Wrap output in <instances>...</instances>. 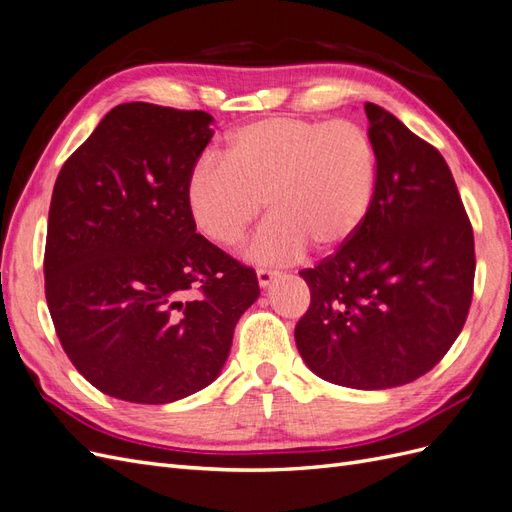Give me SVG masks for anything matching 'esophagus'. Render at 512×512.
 Masks as SVG:
<instances>
[{
	"label": "esophagus",
	"mask_w": 512,
	"mask_h": 512,
	"mask_svg": "<svg viewBox=\"0 0 512 512\" xmlns=\"http://www.w3.org/2000/svg\"><path fill=\"white\" fill-rule=\"evenodd\" d=\"M280 275V271H273V269H258L256 271V277H258V284H260V288H267L271 282H273V277H277Z\"/></svg>",
	"instance_id": "34e87169"
}]
</instances>
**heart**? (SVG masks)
<instances>
[{
  "instance_id": "obj_1",
  "label": "heart",
  "mask_w": 512,
  "mask_h": 512,
  "mask_svg": "<svg viewBox=\"0 0 512 512\" xmlns=\"http://www.w3.org/2000/svg\"><path fill=\"white\" fill-rule=\"evenodd\" d=\"M378 149L352 119L269 117L247 123L226 141L224 162L200 160L185 183L198 232L235 247L267 207L269 222L247 247L258 262H290L346 247L374 207Z\"/></svg>"
}]
</instances>
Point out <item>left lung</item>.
<instances>
[{"label": "left lung", "mask_w": 512, "mask_h": 512, "mask_svg": "<svg viewBox=\"0 0 512 512\" xmlns=\"http://www.w3.org/2000/svg\"><path fill=\"white\" fill-rule=\"evenodd\" d=\"M378 190L363 228L299 275L312 301L294 327L307 367L350 389H391L427 374L466 324L474 232L440 151L365 104Z\"/></svg>", "instance_id": "left-lung-1"}]
</instances>
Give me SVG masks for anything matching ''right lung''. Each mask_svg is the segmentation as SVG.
Here are the masks:
<instances>
[{"instance_id":"right-lung-1","label":"right lung","mask_w":512,"mask_h":512,"mask_svg":"<svg viewBox=\"0 0 512 512\" xmlns=\"http://www.w3.org/2000/svg\"><path fill=\"white\" fill-rule=\"evenodd\" d=\"M205 111L119 104L61 166L44 294L61 348L98 391L170 404L220 376L254 269L198 235L185 183L211 141Z\"/></svg>"}]
</instances>
